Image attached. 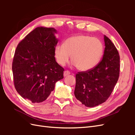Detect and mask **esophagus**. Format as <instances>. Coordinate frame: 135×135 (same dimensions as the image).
I'll return each mask as SVG.
<instances>
[{
    "label": "esophagus",
    "instance_id": "esophagus-1",
    "mask_svg": "<svg viewBox=\"0 0 135 135\" xmlns=\"http://www.w3.org/2000/svg\"><path fill=\"white\" fill-rule=\"evenodd\" d=\"M70 74V71H68V70H67V71H65L64 73V76H66L69 75Z\"/></svg>",
    "mask_w": 135,
    "mask_h": 135
}]
</instances>
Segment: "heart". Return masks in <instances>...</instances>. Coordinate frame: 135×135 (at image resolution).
I'll list each match as a JSON object with an SVG mask.
<instances>
[{
  "instance_id": "b5f03b06",
  "label": "heart",
  "mask_w": 135,
  "mask_h": 135,
  "mask_svg": "<svg viewBox=\"0 0 135 135\" xmlns=\"http://www.w3.org/2000/svg\"><path fill=\"white\" fill-rule=\"evenodd\" d=\"M103 53V46L99 39L84 35L71 36L64 45L55 48L54 55L59 65L64 66L71 55L72 64L81 71L92 70L99 64Z\"/></svg>"
}]
</instances>
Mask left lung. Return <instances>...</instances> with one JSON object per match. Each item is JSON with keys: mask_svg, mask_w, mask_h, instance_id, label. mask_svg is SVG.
Listing matches in <instances>:
<instances>
[{"mask_svg": "<svg viewBox=\"0 0 135 135\" xmlns=\"http://www.w3.org/2000/svg\"><path fill=\"white\" fill-rule=\"evenodd\" d=\"M104 40L105 47L101 62L92 70L79 72L75 76V96L87 107H95L107 101L119 78V53L107 36Z\"/></svg>", "mask_w": 135, "mask_h": 135, "instance_id": "8db88e82", "label": "left lung"}]
</instances>
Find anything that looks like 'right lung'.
I'll return each instance as SVG.
<instances>
[{
	"label": "right lung",
	"mask_w": 135,
	"mask_h": 135,
	"mask_svg": "<svg viewBox=\"0 0 135 135\" xmlns=\"http://www.w3.org/2000/svg\"><path fill=\"white\" fill-rule=\"evenodd\" d=\"M57 33L55 28L38 27L16 48L12 63L15 87L20 96L32 103L46 100L57 81L64 78V69L54 55Z\"/></svg>",
	"instance_id": "right-lung-1"
}]
</instances>
